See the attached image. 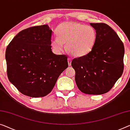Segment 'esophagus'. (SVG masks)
<instances>
[{
  "mask_svg": "<svg viewBox=\"0 0 130 130\" xmlns=\"http://www.w3.org/2000/svg\"><path fill=\"white\" fill-rule=\"evenodd\" d=\"M68 64H69V66L71 65V59L70 58H68Z\"/></svg>",
  "mask_w": 130,
  "mask_h": 130,
  "instance_id": "1",
  "label": "esophagus"
}]
</instances>
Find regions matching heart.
Instances as JSON below:
<instances>
[{
	"label": "heart",
	"instance_id": "heart-1",
	"mask_svg": "<svg viewBox=\"0 0 130 130\" xmlns=\"http://www.w3.org/2000/svg\"><path fill=\"white\" fill-rule=\"evenodd\" d=\"M57 38H53L51 45L55 51L61 52L63 45L72 56L79 57L90 52L96 39V32L91 26L75 22H64L56 30Z\"/></svg>",
	"mask_w": 130,
	"mask_h": 130
}]
</instances>
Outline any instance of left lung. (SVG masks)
<instances>
[{"label":"left lung","mask_w":130,"mask_h":130,"mask_svg":"<svg viewBox=\"0 0 130 130\" xmlns=\"http://www.w3.org/2000/svg\"><path fill=\"white\" fill-rule=\"evenodd\" d=\"M96 39L90 52L71 61L78 89L86 94L109 92L124 70V47L116 32L105 23H91Z\"/></svg>","instance_id":"1"}]
</instances>
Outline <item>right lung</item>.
I'll list each match as a JSON object with an SVG mask.
<instances>
[{"mask_svg":"<svg viewBox=\"0 0 130 130\" xmlns=\"http://www.w3.org/2000/svg\"><path fill=\"white\" fill-rule=\"evenodd\" d=\"M52 32L47 25L28 28L7 46L5 57L8 78L23 95L46 96L68 67L67 56L52 51Z\"/></svg>","mask_w":130,"mask_h":130,"instance_id":"add662e5","label":"right lung"}]
</instances>
